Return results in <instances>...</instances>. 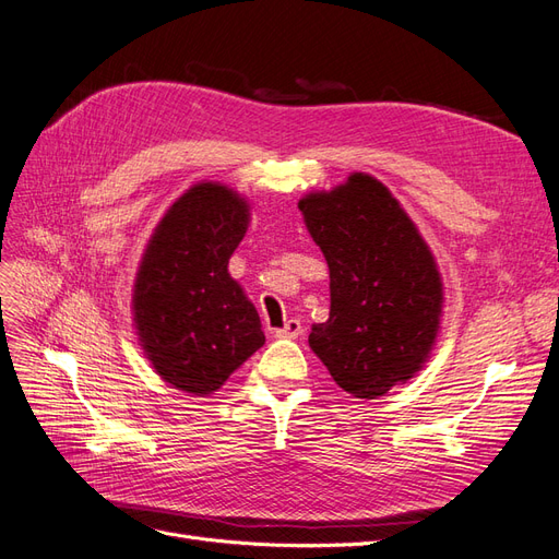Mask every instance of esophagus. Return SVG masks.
Masks as SVG:
<instances>
[{
	"instance_id": "esophagus-1",
	"label": "esophagus",
	"mask_w": 559,
	"mask_h": 559,
	"mask_svg": "<svg viewBox=\"0 0 559 559\" xmlns=\"http://www.w3.org/2000/svg\"><path fill=\"white\" fill-rule=\"evenodd\" d=\"M302 331H306V329H302V324H300L298 319H289L282 329L275 331V335L277 337H298V335H302Z\"/></svg>"
}]
</instances>
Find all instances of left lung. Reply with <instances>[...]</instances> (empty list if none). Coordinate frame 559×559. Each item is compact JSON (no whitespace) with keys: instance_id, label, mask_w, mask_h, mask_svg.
<instances>
[{"instance_id":"obj_1","label":"left lung","mask_w":559,"mask_h":559,"mask_svg":"<svg viewBox=\"0 0 559 559\" xmlns=\"http://www.w3.org/2000/svg\"><path fill=\"white\" fill-rule=\"evenodd\" d=\"M298 210L331 277L329 319L308 343L347 394L384 396L419 373L441 331L433 253L392 191L366 173L302 195Z\"/></svg>"}]
</instances>
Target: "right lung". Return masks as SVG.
Segmentation results:
<instances>
[{"instance_id": "right-lung-1", "label": "right lung", "mask_w": 559, "mask_h": 559, "mask_svg": "<svg viewBox=\"0 0 559 559\" xmlns=\"http://www.w3.org/2000/svg\"><path fill=\"white\" fill-rule=\"evenodd\" d=\"M251 222L245 195L198 181L163 214L132 284V326L163 382L210 396L265 335L253 302L228 273Z\"/></svg>"}]
</instances>
